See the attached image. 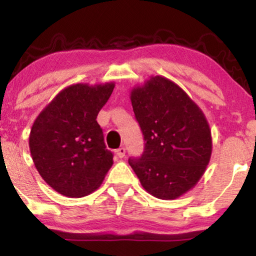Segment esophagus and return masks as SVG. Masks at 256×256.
Here are the masks:
<instances>
[{
	"label": "esophagus",
	"mask_w": 256,
	"mask_h": 256,
	"mask_svg": "<svg viewBox=\"0 0 256 256\" xmlns=\"http://www.w3.org/2000/svg\"><path fill=\"white\" fill-rule=\"evenodd\" d=\"M125 152H126V150H125V148H119L118 150H116V155H118V158H122L125 156Z\"/></svg>",
	"instance_id": "1"
}]
</instances>
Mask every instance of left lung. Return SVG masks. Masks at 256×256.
<instances>
[{
	"mask_svg": "<svg viewBox=\"0 0 256 256\" xmlns=\"http://www.w3.org/2000/svg\"><path fill=\"white\" fill-rule=\"evenodd\" d=\"M130 98L146 146L142 156L128 164L154 198H180L198 184L212 155V132L204 112L162 76L132 88Z\"/></svg>",
	"mask_w": 256,
	"mask_h": 256,
	"instance_id": "obj_1",
	"label": "left lung"
}]
</instances>
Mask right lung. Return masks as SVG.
I'll return each instance as SVG.
<instances>
[{
	"label": "right lung",
	"instance_id": "obj_1",
	"mask_svg": "<svg viewBox=\"0 0 256 256\" xmlns=\"http://www.w3.org/2000/svg\"><path fill=\"white\" fill-rule=\"evenodd\" d=\"M116 83L64 88L38 114L28 137L31 156L49 186L67 198L98 190L113 165L96 122Z\"/></svg>",
	"mask_w": 256,
	"mask_h": 256
}]
</instances>
